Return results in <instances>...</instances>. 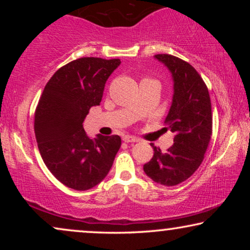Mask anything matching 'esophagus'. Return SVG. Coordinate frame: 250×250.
I'll list each match as a JSON object with an SVG mask.
<instances>
[{
    "label": "esophagus",
    "mask_w": 250,
    "mask_h": 250,
    "mask_svg": "<svg viewBox=\"0 0 250 250\" xmlns=\"http://www.w3.org/2000/svg\"><path fill=\"white\" fill-rule=\"evenodd\" d=\"M123 141L126 143H134V142H139V139L134 138V136H129V135H125L123 138Z\"/></svg>",
    "instance_id": "1"
}]
</instances>
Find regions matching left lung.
<instances>
[{"instance_id": "obj_1", "label": "left lung", "mask_w": 250, "mask_h": 250, "mask_svg": "<svg viewBox=\"0 0 250 250\" xmlns=\"http://www.w3.org/2000/svg\"><path fill=\"white\" fill-rule=\"evenodd\" d=\"M174 80V95L166 127L174 133L173 146L163 152L153 146V157L143 165L150 179L174 187L189 179L203 163L213 133V115L207 85L189 62L170 54H156Z\"/></svg>"}]
</instances>
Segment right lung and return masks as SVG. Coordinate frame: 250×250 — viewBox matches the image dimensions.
<instances>
[{
  "mask_svg": "<svg viewBox=\"0 0 250 250\" xmlns=\"http://www.w3.org/2000/svg\"><path fill=\"white\" fill-rule=\"evenodd\" d=\"M119 63L93 57L70 61L53 74L37 104L34 131L40 153L54 177L70 189L84 191L100 183L122 146L118 135L91 138L83 128Z\"/></svg>",
  "mask_w": 250,
  "mask_h": 250,
  "instance_id": "1",
  "label": "right lung"
}]
</instances>
